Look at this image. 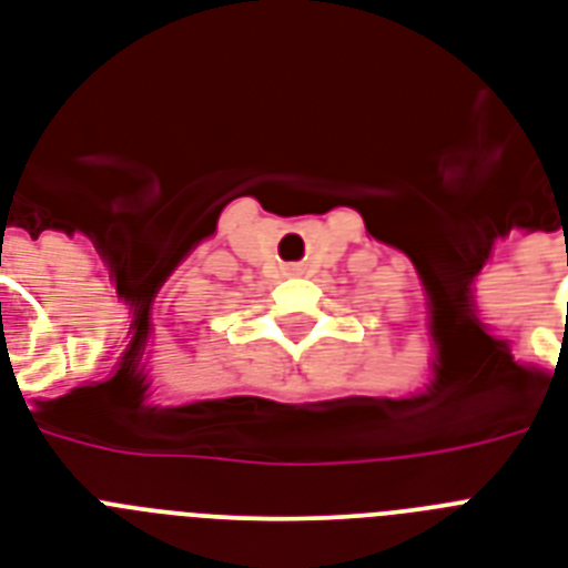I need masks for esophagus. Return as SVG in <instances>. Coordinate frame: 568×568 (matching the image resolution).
Segmentation results:
<instances>
[{
	"label": "esophagus",
	"instance_id": "obj_1",
	"mask_svg": "<svg viewBox=\"0 0 568 568\" xmlns=\"http://www.w3.org/2000/svg\"><path fill=\"white\" fill-rule=\"evenodd\" d=\"M292 271H294V274H297V271H300V268H292Z\"/></svg>",
	"mask_w": 568,
	"mask_h": 568
}]
</instances>
